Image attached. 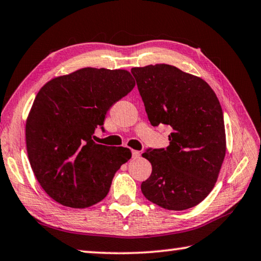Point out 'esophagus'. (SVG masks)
<instances>
[{
  "instance_id": "esophagus-1",
  "label": "esophagus",
  "mask_w": 261,
  "mask_h": 261,
  "mask_svg": "<svg viewBox=\"0 0 261 261\" xmlns=\"http://www.w3.org/2000/svg\"><path fill=\"white\" fill-rule=\"evenodd\" d=\"M140 156V152L136 151V149H132V158L134 159H138Z\"/></svg>"
}]
</instances>
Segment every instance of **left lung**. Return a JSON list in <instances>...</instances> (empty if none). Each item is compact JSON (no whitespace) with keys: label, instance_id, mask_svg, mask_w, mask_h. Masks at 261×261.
Returning <instances> with one entry per match:
<instances>
[{"label":"left lung","instance_id":"left-lung-1","mask_svg":"<svg viewBox=\"0 0 261 261\" xmlns=\"http://www.w3.org/2000/svg\"><path fill=\"white\" fill-rule=\"evenodd\" d=\"M131 72L151 124L171 129L166 149L143 153L152 174L141 183V192L162 208H191L213 190L226 155L218 96L204 79L174 65H146Z\"/></svg>","mask_w":261,"mask_h":261}]
</instances>
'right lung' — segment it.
I'll use <instances>...</instances> for the list:
<instances>
[{"label": "right lung", "instance_id": "add662e5", "mask_svg": "<svg viewBox=\"0 0 261 261\" xmlns=\"http://www.w3.org/2000/svg\"><path fill=\"white\" fill-rule=\"evenodd\" d=\"M134 87L127 70L83 68L38 92L26 120V148L38 182L59 204L86 208L108 194L131 151L94 143V130Z\"/></svg>", "mask_w": 261, "mask_h": 261}]
</instances>
